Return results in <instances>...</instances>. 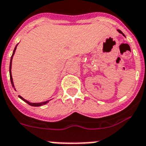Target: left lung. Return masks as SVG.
Masks as SVG:
<instances>
[{"instance_id": "1", "label": "left lung", "mask_w": 146, "mask_h": 146, "mask_svg": "<svg viewBox=\"0 0 146 146\" xmlns=\"http://www.w3.org/2000/svg\"><path fill=\"white\" fill-rule=\"evenodd\" d=\"M117 31H118V32H119V33H121V34H122V35H123V33H122V32H121V31H120V30H119V29H118V30H117ZM124 36H125V35H124Z\"/></svg>"}]
</instances>
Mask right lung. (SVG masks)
I'll use <instances>...</instances> for the list:
<instances>
[{"mask_svg": "<svg viewBox=\"0 0 146 146\" xmlns=\"http://www.w3.org/2000/svg\"><path fill=\"white\" fill-rule=\"evenodd\" d=\"M17 45H18V44L16 45V47H15L14 50H13V54L12 56H11V58H10V82H11V84H12V86L14 88V90H16V89H15L14 87V84H13V78H12V74H11V66H12V60H13V55H14L15 54V51H16V49H17ZM19 97L21 98L23 101H24L25 102H26L27 104H29V105H31V106H34V107H38V106H42V105H43V104H47L48 102H49V101H46V102H40V103H31V102H28L27 100L24 99L23 98L21 97L20 96H19Z\"/></svg>", "mask_w": 146, "mask_h": 146, "instance_id": "1", "label": "right lung"}]
</instances>
